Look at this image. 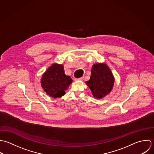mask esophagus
<instances>
[{
  "mask_svg": "<svg viewBox=\"0 0 154 154\" xmlns=\"http://www.w3.org/2000/svg\"><path fill=\"white\" fill-rule=\"evenodd\" d=\"M83 79H84V77H82L78 78V79H75V81H82V80H83Z\"/></svg>",
  "mask_w": 154,
  "mask_h": 154,
  "instance_id": "esophagus-1",
  "label": "esophagus"
}]
</instances>
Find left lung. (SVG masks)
Masks as SVG:
<instances>
[{"instance_id":"obj_1","label":"left lung","mask_w":154,"mask_h":154,"mask_svg":"<svg viewBox=\"0 0 154 154\" xmlns=\"http://www.w3.org/2000/svg\"><path fill=\"white\" fill-rule=\"evenodd\" d=\"M91 72L90 80L86 83L94 97L102 98L112 89L114 83L112 73L106 64L99 63L93 65Z\"/></svg>"}]
</instances>
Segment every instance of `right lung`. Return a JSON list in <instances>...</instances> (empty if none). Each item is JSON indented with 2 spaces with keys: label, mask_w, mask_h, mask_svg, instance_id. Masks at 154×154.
Returning <instances> with one entry per match:
<instances>
[{
  "label": "right lung",
  "mask_w": 154,
  "mask_h": 154,
  "mask_svg": "<svg viewBox=\"0 0 154 154\" xmlns=\"http://www.w3.org/2000/svg\"><path fill=\"white\" fill-rule=\"evenodd\" d=\"M70 76L65 74L63 66L53 64L42 75L41 85L46 93L54 98L60 97L65 94V91L72 83Z\"/></svg>",
  "instance_id": "right-lung-1"
}]
</instances>
